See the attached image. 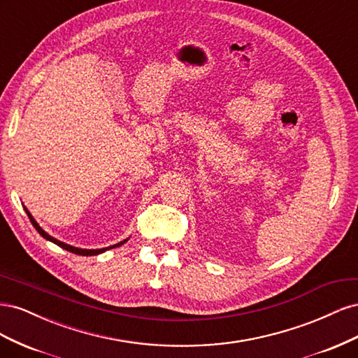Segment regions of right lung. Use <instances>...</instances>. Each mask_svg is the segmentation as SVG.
I'll return each instance as SVG.
<instances>
[{
  "mask_svg": "<svg viewBox=\"0 0 358 358\" xmlns=\"http://www.w3.org/2000/svg\"><path fill=\"white\" fill-rule=\"evenodd\" d=\"M25 212H27V215H28V218H29V221H31V224L34 225V229L45 237L46 241H49V242H52V243H55V245H58V246H61L62 249H66V251H69V252H73V254H78V255H99V254H101V252H104V251H107V249H112V248H116V246H121V245H124L127 241H124V242H119V243H116V245H113V246H109V248H103V249H82V248H74V246H71V245H67V243H64V242H61V241H58V239H55V237H52V236H49L45 230L41 229V227L37 224V221L32 218V215L28 212V209L25 208Z\"/></svg>",
  "mask_w": 358,
  "mask_h": 358,
  "instance_id": "right-lung-1",
  "label": "right lung"
}]
</instances>
